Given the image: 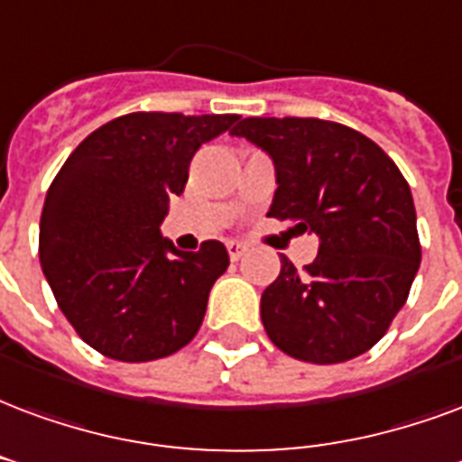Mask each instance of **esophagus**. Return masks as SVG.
Returning <instances> with one entry per match:
<instances>
[{
	"instance_id": "1",
	"label": "esophagus",
	"mask_w": 462,
	"mask_h": 462,
	"mask_svg": "<svg viewBox=\"0 0 462 462\" xmlns=\"http://www.w3.org/2000/svg\"><path fill=\"white\" fill-rule=\"evenodd\" d=\"M227 252H230L232 262H237V259L245 257L247 247H245V245H240V242H227Z\"/></svg>"
}]
</instances>
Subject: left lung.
I'll return each instance as SVG.
<instances>
[{"mask_svg":"<svg viewBox=\"0 0 462 462\" xmlns=\"http://www.w3.org/2000/svg\"><path fill=\"white\" fill-rule=\"evenodd\" d=\"M276 169L269 217L316 232L318 257L262 293L269 340L296 360L336 365L377 345L409 299L421 242L409 183L372 139L316 117H245L232 129Z\"/></svg>","mask_w":462,"mask_h":462,"instance_id":"obj_1","label":"left lung"}]
</instances>
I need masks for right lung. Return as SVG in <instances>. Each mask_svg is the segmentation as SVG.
Here are the masks:
<instances>
[{"instance_id":"obj_1","label":"right lung","mask_w":462,"mask_h":462,"mask_svg":"<svg viewBox=\"0 0 462 462\" xmlns=\"http://www.w3.org/2000/svg\"><path fill=\"white\" fill-rule=\"evenodd\" d=\"M240 115L132 112L85 136L41 213L39 257L58 309L85 343L119 362L179 353L203 323L227 249L179 252L159 225L190 159Z\"/></svg>"}]
</instances>
